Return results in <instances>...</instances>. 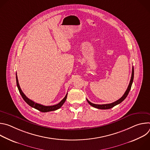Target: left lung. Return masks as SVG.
<instances>
[{"instance_id":"1","label":"left lung","mask_w":150,"mask_h":150,"mask_svg":"<svg viewBox=\"0 0 150 150\" xmlns=\"http://www.w3.org/2000/svg\"><path fill=\"white\" fill-rule=\"evenodd\" d=\"M134 67H132V76H131V81H130V82H129V85H128L127 87V88L126 90V91H125V94L123 95V96L120 98L118 100L112 103H110V104H93L92 103H91L90 101H89L87 99V101L88 103L93 107H94V108H97V109H103V110H105V109H111L112 108H113L114 106L120 104V103H122L126 98V97L127 96L128 94H129V92L131 88V87H132V82H133V80H134Z\"/></svg>"}]
</instances>
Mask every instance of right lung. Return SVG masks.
Masks as SVG:
<instances>
[{
	"instance_id": "right-lung-1",
	"label": "right lung",
	"mask_w": 150,
	"mask_h": 150,
	"mask_svg": "<svg viewBox=\"0 0 150 150\" xmlns=\"http://www.w3.org/2000/svg\"><path fill=\"white\" fill-rule=\"evenodd\" d=\"M16 85H17V87L18 88V90L19 91L20 94L22 96L24 100V101L32 108L41 112H51V111H54V110H56L57 109H59V108H60L62 106V105L64 104V103L65 102L67 98V95L68 93L67 94V95L65 96V97L63 98V99L58 104H56V105H50V106H46V105H41L40 104H38L37 103H35L34 101H32L31 100L29 99L27 97H26V96L24 94V93L23 92V91L21 90L20 86L19 85V82H18V77H17V75H16Z\"/></svg>"
}]
</instances>
